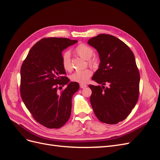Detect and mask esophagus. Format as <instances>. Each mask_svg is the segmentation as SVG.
<instances>
[{"mask_svg":"<svg viewBox=\"0 0 160 160\" xmlns=\"http://www.w3.org/2000/svg\"><path fill=\"white\" fill-rule=\"evenodd\" d=\"M87 86H88V85H87L86 84H84V83H80V88H81V89H84V88H85Z\"/></svg>","mask_w":160,"mask_h":160,"instance_id":"obj_1","label":"esophagus"}]
</instances>
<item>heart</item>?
I'll use <instances>...</instances> for the list:
<instances>
[{
    "mask_svg": "<svg viewBox=\"0 0 160 160\" xmlns=\"http://www.w3.org/2000/svg\"><path fill=\"white\" fill-rule=\"evenodd\" d=\"M74 51L79 56L88 61V64L90 66L95 67L98 65L99 58L93 55L94 49L91 47L84 44V43H81L75 48ZM61 65L62 68L65 71H70L71 70V55L69 51H65L62 54ZM91 75L92 71L89 69L77 71L71 75V79L72 81L77 82V83H84L88 81Z\"/></svg>",
    "mask_w": 160,
    "mask_h": 160,
    "instance_id": "1",
    "label": "heart"
}]
</instances>
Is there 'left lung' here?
Listing matches in <instances>:
<instances>
[{"mask_svg":"<svg viewBox=\"0 0 160 160\" xmlns=\"http://www.w3.org/2000/svg\"><path fill=\"white\" fill-rule=\"evenodd\" d=\"M88 44L98 51L101 61L92 79L101 86L89 85L91 106L101 122L117 124L138 101L140 76L135 56L122 41L107 34L90 38Z\"/></svg>","mask_w":160,"mask_h":160,"instance_id":"1","label":"left lung"}]
</instances>
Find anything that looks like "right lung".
<instances>
[{"label":"right lung","mask_w":160,"mask_h":160,"mask_svg":"<svg viewBox=\"0 0 160 160\" xmlns=\"http://www.w3.org/2000/svg\"><path fill=\"white\" fill-rule=\"evenodd\" d=\"M77 42L67 38H43L31 48L22 64L21 98L32 118L47 128H60L71 116L72 97L79 85L69 83L61 65V52ZM65 84L66 88L62 90Z\"/></svg>","instance_id":"1"}]
</instances>
